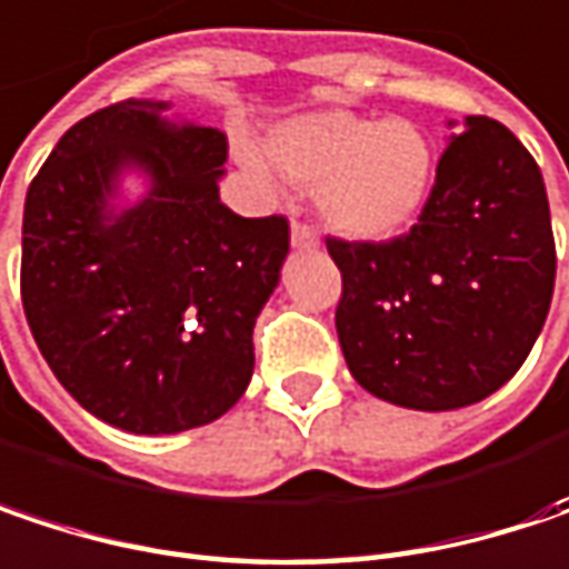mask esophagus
Wrapping results in <instances>:
<instances>
[{"label":"esophagus","mask_w":569,"mask_h":569,"mask_svg":"<svg viewBox=\"0 0 569 569\" xmlns=\"http://www.w3.org/2000/svg\"><path fill=\"white\" fill-rule=\"evenodd\" d=\"M289 240H292V247H296V250H312V247H319V233L312 231L306 221H292Z\"/></svg>","instance_id":"34e87169"}]
</instances>
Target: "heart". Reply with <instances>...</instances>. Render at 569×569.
<instances>
[{
    "instance_id": "obj_1",
    "label": "heart",
    "mask_w": 569,
    "mask_h": 569,
    "mask_svg": "<svg viewBox=\"0 0 569 569\" xmlns=\"http://www.w3.org/2000/svg\"><path fill=\"white\" fill-rule=\"evenodd\" d=\"M267 156L286 179L316 188L319 214L348 237L378 240L400 231L423 204L433 176L427 136L407 120H371L326 110L280 123ZM253 172H267L253 149H240Z\"/></svg>"
}]
</instances>
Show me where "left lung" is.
Here are the masks:
<instances>
[{
    "label": "left lung",
    "instance_id": "8db88e82",
    "mask_svg": "<svg viewBox=\"0 0 569 569\" xmlns=\"http://www.w3.org/2000/svg\"><path fill=\"white\" fill-rule=\"evenodd\" d=\"M326 247L341 270V355L381 400L469 407L541 336L557 277L547 191L535 156L498 120L469 117L449 139L410 231Z\"/></svg>",
    "mask_w": 569,
    "mask_h": 569
}]
</instances>
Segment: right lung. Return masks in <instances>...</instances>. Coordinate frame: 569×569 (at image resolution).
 Instances as JSON below:
<instances>
[{"label": "right lung", "mask_w": 569, "mask_h": 569, "mask_svg": "<svg viewBox=\"0 0 569 569\" xmlns=\"http://www.w3.org/2000/svg\"><path fill=\"white\" fill-rule=\"evenodd\" d=\"M166 110L120 100L74 123L28 184L22 221V306L48 368L83 410L149 437L240 400L289 250L283 214L240 218L218 198L228 136ZM127 164L153 188L113 216Z\"/></svg>", "instance_id": "add662e5"}]
</instances>
